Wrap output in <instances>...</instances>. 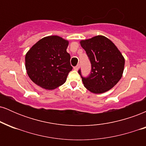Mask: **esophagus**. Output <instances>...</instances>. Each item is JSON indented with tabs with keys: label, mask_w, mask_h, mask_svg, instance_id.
Returning a JSON list of instances; mask_svg holds the SVG:
<instances>
[{
	"label": "esophagus",
	"mask_w": 146,
	"mask_h": 146,
	"mask_svg": "<svg viewBox=\"0 0 146 146\" xmlns=\"http://www.w3.org/2000/svg\"><path fill=\"white\" fill-rule=\"evenodd\" d=\"M79 68H80V65H77L76 66H75L74 68V70H75V71H78V70L79 69Z\"/></svg>",
	"instance_id": "obj_1"
}]
</instances>
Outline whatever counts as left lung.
I'll use <instances>...</instances> for the list:
<instances>
[{
  "mask_svg": "<svg viewBox=\"0 0 146 146\" xmlns=\"http://www.w3.org/2000/svg\"><path fill=\"white\" fill-rule=\"evenodd\" d=\"M86 51L90 64L91 71L88 77L81 75L84 86L93 93H103L112 88L121 78L125 60L121 52L108 38L97 36L80 42Z\"/></svg>",
  "mask_w": 146,
  "mask_h": 146,
  "instance_id": "obj_1",
  "label": "left lung"
}]
</instances>
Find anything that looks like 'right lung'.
<instances>
[{
  "label": "right lung",
  "instance_id": "1",
  "mask_svg": "<svg viewBox=\"0 0 146 146\" xmlns=\"http://www.w3.org/2000/svg\"><path fill=\"white\" fill-rule=\"evenodd\" d=\"M68 42L58 36L42 38L25 56V67L29 78L36 84L52 90L66 82L73 67L69 53L66 52Z\"/></svg>",
  "mask_w": 146,
  "mask_h": 146
}]
</instances>
